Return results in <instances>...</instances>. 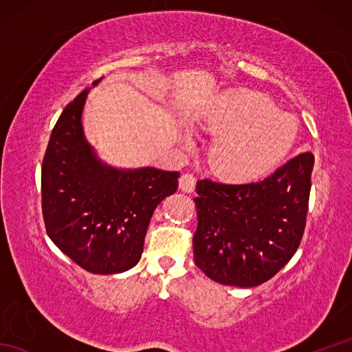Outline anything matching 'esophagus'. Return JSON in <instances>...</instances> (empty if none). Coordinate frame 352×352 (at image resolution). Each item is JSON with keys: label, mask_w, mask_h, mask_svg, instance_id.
<instances>
[{"label": "esophagus", "mask_w": 352, "mask_h": 352, "mask_svg": "<svg viewBox=\"0 0 352 352\" xmlns=\"http://www.w3.org/2000/svg\"><path fill=\"white\" fill-rule=\"evenodd\" d=\"M197 186V177L193 174H183L180 177V189L186 193H190L195 190Z\"/></svg>", "instance_id": "34e87169"}]
</instances>
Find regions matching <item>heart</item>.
Segmentation results:
<instances>
[{"label": "heart", "mask_w": 352, "mask_h": 352, "mask_svg": "<svg viewBox=\"0 0 352 352\" xmlns=\"http://www.w3.org/2000/svg\"><path fill=\"white\" fill-rule=\"evenodd\" d=\"M198 122L219 136L212 155L214 166L237 180L271 174L287 159L300 130L294 115L250 91L218 95Z\"/></svg>", "instance_id": "1"}]
</instances>
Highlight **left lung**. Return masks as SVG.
<instances>
[{
  "label": "left lung",
  "mask_w": 352,
  "mask_h": 352,
  "mask_svg": "<svg viewBox=\"0 0 352 352\" xmlns=\"http://www.w3.org/2000/svg\"><path fill=\"white\" fill-rule=\"evenodd\" d=\"M313 164L307 151L263 180L197 183L193 257L208 278L254 287L294 257L307 219Z\"/></svg>",
  "instance_id": "8db88e82"
}]
</instances>
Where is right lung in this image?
Listing matches in <instances>:
<instances>
[{
    "mask_svg": "<svg viewBox=\"0 0 352 352\" xmlns=\"http://www.w3.org/2000/svg\"><path fill=\"white\" fill-rule=\"evenodd\" d=\"M89 91L65 107L52 129L42 163V214L51 241L80 267L119 274L138 265L151 216L175 193L180 172L102 163L81 124Z\"/></svg>",
    "mask_w": 352,
    "mask_h": 352,
    "instance_id": "add662e5",
    "label": "right lung"
}]
</instances>
